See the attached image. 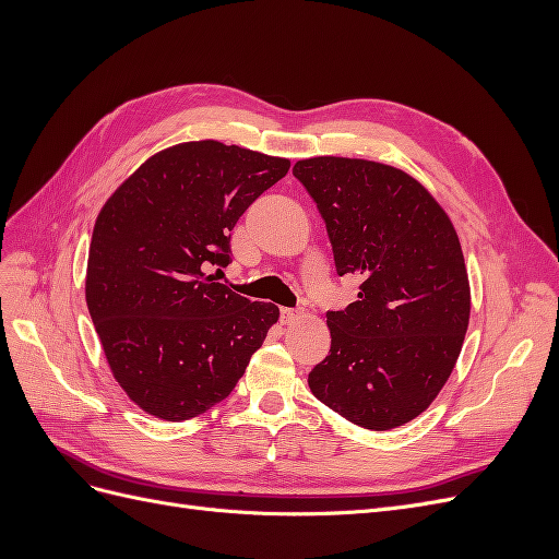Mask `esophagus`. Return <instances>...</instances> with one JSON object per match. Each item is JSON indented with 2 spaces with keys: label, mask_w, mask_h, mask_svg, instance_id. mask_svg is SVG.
Wrapping results in <instances>:
<instances>
[{
  "label": "esophagus",
  "mask_w": 559,
  "mask_h": 559,
  "mask_svg": "<svg viewBox=\"0 0 559 559\" xmlns=\"http://www.w3.org/2000/svg\"><path fill=\"white\" fill-rule=\"evenodd\" d=\"M280 317H282V324H292V321H296V319L300 317V310L282 308V310H280Z\"/></svg>",
  "instance_id": "esophagus-1"
}]
</instances>
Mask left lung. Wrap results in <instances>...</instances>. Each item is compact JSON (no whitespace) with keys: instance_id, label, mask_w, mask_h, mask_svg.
Returning a JSON list of instances; mask_svg holds the SVG:
<instances>
[{"instance_id":"8db88e82","label":"left lung","mask_w":559,"mask_h":559,"mask_svg":"<svg viewBox=\"0 0 559 559\" xmlns=\"http://www.w3.org/2000/svg\"><path fill=\"white\" fill-rule=\"evenodd\" d=\"M294 177L324 218L337 275L359 298L326 312L329 357L312 394L364 429L386 431L425 413L462 352L471 289L445 210L399 167L364 158L298 160Z\"/></svg>"}]
</instances>
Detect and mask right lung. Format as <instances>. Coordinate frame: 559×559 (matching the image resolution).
I'll use <instances>...</instances> for the list:
<instances>
[{
  "instance_id": "1",
  "label": "right lung",
  "mask_w": 559,
  "mask_h": 559,
  "mask_svg": "<svg viewBox=\"0 0 559 559\" xmlns=\"http://www.w3.org/2000/svg\"><path fill=\"white\" fill-rule=\"evenodd\" d=\"M289 165L183 142L142 163L97 214L88 312L116 382L144 413L181 421L224 401L280 319L205 267L230 263V230Z\"/></svg>"
}]
</instances>
